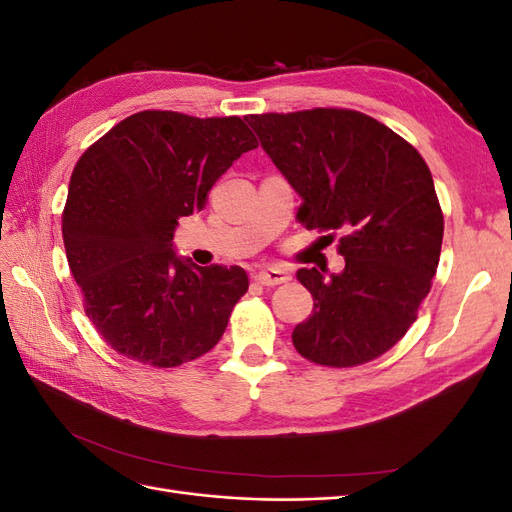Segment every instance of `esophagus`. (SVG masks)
Returning <instances> with one entry per match:
<instances>
[{
	"label": "esophagus",
	"mask_w": 512,
	"mask_h": 512,
	"mask_svg": "<svg viewBox=\"0 0 512 512\" xmlns=\"http://www.w3.org/2000/svg\"><path fill=\"white\" fill-rule=\"evenodd\" d=\"M254 280H256L258 284H262V286H280V284H284V282L290 280V275H288L286 271H282V269L269 267V269L258 271V273L254 275Z\"/></svg>",
	"instance_id": "esophagus-1"
}]
</instances>
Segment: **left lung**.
Segmentation results:
<instances>
[{
	"mask_svg": "<svg viewBox=\"0 0 512 512\" xmlns=\"http://www.w3.org/2000/svg\"><path fill=\"white\" fill-rule=\"evenodd\" d=\"M245 119L301 196L297 220L344 232L342 273L297 271L314 312L294 327V348L327 367L378 359L406 335L438 269L444 215L425 160L384 123L350 108Z\"/></svg>",
	"mask_w": 512,
	"mask_h": 512,
	"instance_id": "1",
	"label": "left lung"
}]
</instances>
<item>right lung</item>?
Here are the masks:
<instances>
[{"mask_svg":"<svg viewBox=\"0 0 512 512\" xmlns=\"http://www.w3.org/2000/svg\"><path fill=\"white\" fill-rule=\"evenodd\" d=\"M258 141L241 117L141 111L74 166L61 232L85 314L115 352L177 367L209 352L250 280L241 267H198L173 250L183 215Z\"/></svg>","mask_w":512,"mask_h":512,"instance_id":"right-lung-1","label":"right lung"}]
</instances>
